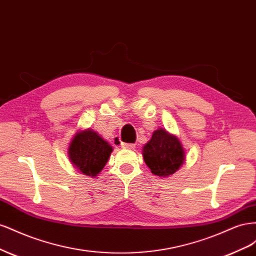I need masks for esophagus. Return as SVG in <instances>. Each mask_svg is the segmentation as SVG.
<instances>
[{
  "instance_id": "esophagus-1",
  "label": "esophagus",
  "mask_w": 256,
  "mask_h": 256,
  "mask_svg": "<svg viewBox=\"0 0 256 256\" xmlns=\"http://www.w3.org/2000/svg\"><path fill=\"white\" fill-rule=\"evenodd\" d=\"M120 146L122 147V148H127V150H134L136 147L134 144H129V143H122Z\"/></svg>"
}]
</instances>
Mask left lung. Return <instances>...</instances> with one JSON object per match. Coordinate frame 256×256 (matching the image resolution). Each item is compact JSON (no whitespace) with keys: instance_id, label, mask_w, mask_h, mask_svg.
<instances>
[{"instance_id":"left-lung-1","label":"left lung","mask_w":256,"mask_h":256,"mask_svg":"<svg viewBox=\"0 0 256 256\" xmlns=\"http://www.w3.org/2000/svg\"><path fill=\"white\" fill-rule=\"evenodd\" d=\"M142 154L152 173L161 178L176 173L184 164L186 157L180 138L164 128L154 131L150 140L143 146Z\"/></svg>"}]
</instances>
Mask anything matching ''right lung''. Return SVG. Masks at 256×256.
<instances>
[{
	"instance_id": "right-lung-1",
	"label": "right lung",
	"mask_w": 256,
	"mask_h": 256,
	"mask_svg": "<svg viewBox=\"0 0 256 256\" xmlns=\"http://www.w3.org/2000/svg\"><path fill=\"white\" fill-rule=\"evenodd\" d=\"M113 147L92 129L76 132L69 143L68 157L82 174L96 177L106 164Z\"/></svg>"
}]
</instances>
